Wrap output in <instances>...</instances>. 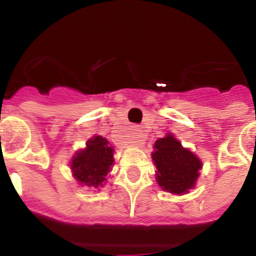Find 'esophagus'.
<instances>
[{
  "mask_svg": "<svg viewBox=\"0 0 256 256\" xmlns=\"http://www.w3.org/2000/svg\"><path fill=\"white\" fill-rule=\"evenodd\" d=\"M144 136H142V132L141 130H138V128H136V130H133V133H132V141L133 144H141L142 141H144Z\"/></svg>",
  "mask_w": 256,
  "mask_h": 256,
  "instance_id": "34e87169",
  "label": "esophagus"
}]
</instances>
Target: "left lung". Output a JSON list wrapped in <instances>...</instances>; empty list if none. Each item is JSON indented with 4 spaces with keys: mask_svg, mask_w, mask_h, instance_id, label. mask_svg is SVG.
Wrapping results in <instances>:
<instances>
[{
    "mask_svg": "<svg viewBox=\"0 0 256 256\" xmlns=\"http://www.w3.org/2000/svg\"><path fill=\"white\" fill-rule=\"evenodd\" d=\"M151 155L156 165V182L170 194H187L196 184L202 162L194 152L182 148L173 134H166L154 144Z\"/></svg>",
    "mask_w": 256,
    "mask_h": 256,
    "instance_id": "1",
    "label": "left lung"
}]
</instances>
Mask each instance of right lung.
<instances>
[{"label":"right lung","instance_id":"add662e5","mask_svg":"<svg viewBox=\"0 0 256 256\" xmlns=\"http://www.w3.org/2000/svg\"><path fill=\"white\" fill-rule=\"evenodd\" d=\"M114 148L102 136H94L87 141V148L73 156L70 168L79 183L98 188L106 180V176L114 162Z\"/></svg>","mask_w":256,"mask_h":256}]
</instances>
